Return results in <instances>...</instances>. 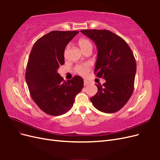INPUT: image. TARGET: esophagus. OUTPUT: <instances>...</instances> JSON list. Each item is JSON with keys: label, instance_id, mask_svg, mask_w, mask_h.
Here are the masks:
<instances>
[{"label": "esophagus", "instance_id": "obj_1", "mask_svg": "<svg viewBox=\"0 0 160 160\" xmlns=\"http://www.w3.org/2000/svg\"><path fill=\"white\" fill-rule=\"evenodd\" d=\"M88 84H89V82L88 81L85 80L84 81V85H88Z\"/></svg>", "mask_w": 160, "mask_h": 160}]
</instances>
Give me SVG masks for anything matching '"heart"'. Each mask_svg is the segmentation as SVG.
I'll return each instance as SVG.
<instances>
[{"label": "heart", "instance_id": "b5f03b06", "mask_svg": "<svg viewBox=\"0 0 160 160\" xmlns=\"http://www.w3.org/2000/svg\"><path fill=\"white\" fill-rule=\"evenodd\" d=\"M78 45L81 48V49L84 52L89 49H92V48H93V45H92L91 42L90 41L89 39H88V38H81L80 39H79ZM69 48H70L69 45H67L65 47V49L64 51L65 56H67ZM91 68H92V62H83V63L77 65L75 67V71L77 73H78L81 76H86L89 73V72L90 71Z\"/></svg>", "mask_w": 160, "mask_h": 160}]
</instances>
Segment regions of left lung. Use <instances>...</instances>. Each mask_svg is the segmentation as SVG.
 Here are the masks:
<instances>
[{"instance_id":"1","label":"left lung","mask_w":160,"mask_h":160,"mask_svg":"<svg viewBox=\"0 0 160 160\" xmlns=\"http://www.w3.org/2000/svg\"><path fill=\"white\" fill-rule=\"evenodd\" d=\"M81 32L93 40L98 50L94 72L105 83L96 84L98 91L91 98L94 107L106 113H115L127 103L134 89L136 61L122 37L108 30Z\"/></svg>"}]
</instances>
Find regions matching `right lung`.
I'll return each instance as SVG.
<instances>
[{"mask_svg":"<svg viewBox=\"0 0 160 160\" xmlns=\"http://www.w3.org/2000/svg\"><path fill=\"white\" fill-rule=\"evenodd\" d=\"M79 31H53L35 42L27 65L25 79L32 100L48 115L67 113L83 88L78 75L67 81L57 72L64 65L65 47Z\"/></svg>","mask_w":160,"mask_h":160,"instance_id":"add662e5","label":"right lung"}]
</instances>
